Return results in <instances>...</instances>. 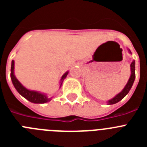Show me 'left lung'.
<instances>
[{"instance_id":"obj_1","label":"left lung","mask_w":147,"mask_h":147,"mask_svg":"<svg viewBox=\"0 0 147 147\" xmlns=\"http://www.w3.org/2000/svg\"><path fill=\"white\" fill-rule=\"evenodd\" d=\"M130 67L131 76L129 79V81H128L127 84L126 85L125 88H124V89H123V90H122L120 93H119L116 96H115L113 98H112V99H110V101H108L109 105H113V104L119 102V101H121L124 97H125L126 95L129 93V91L130 90L131 88H132V85H133V82H134L135 81V78H136V73H135V61H133V62L131 63Z\"/></svg>"}]
</instances>
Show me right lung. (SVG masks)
Instances as JSON below:
<instances>
[{"mask_svg":"<svg viewBox=\"0 0 147 147\" xmlns=\"http://www.w3.org/2000/svg\"><path fill=\"white\" fill-rule=\"evenodd\" d=\"M14 65H15V62H14V60H12L11 66V81H12L13 85L15 86V89L18 90V93H20L21 96H23L24 98H26L27 100H28L29 102H33V103L43 104L50 101V98H48L45 95L38 93V92L29 90L24 88V87L20 84V82L17 80L16 77H15V75H14ZM67 74H68V72H66L65 74L62 76L61 81H63V80L67 76ZM61 85H62V82H61Z\"/></svg>","mask_w":147,"mask_h":147,"instance_id":"1","label":"right lung"}]
</instances>
